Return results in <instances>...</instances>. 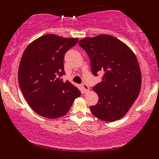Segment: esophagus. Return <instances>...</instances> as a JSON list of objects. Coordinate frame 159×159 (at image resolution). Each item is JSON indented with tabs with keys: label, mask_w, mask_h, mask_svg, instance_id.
<instances>
[{
	"label": "esophagus",
	"mask_w": 159,
	"mask_h": 159,
	"mask_svg": "<svg viewBox=\"0 0 159 159\" xmlns=\"http://www.w3.org/2000/svg\"><path fill=\"white\" fill-rule=\"evenodd\" d=\"M82 88H83L84 90L85 91V92H88L89 90H90V88H89V86L86 83H84V82H83V83L82 84Z\"/></svg>",
	"instance_id": "obj_1"
}]
</instances>
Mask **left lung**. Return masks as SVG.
<instances>
[{"label":"left lung","instance_id":"left-lung-1","mask_svg":"<svg viewBox=\"0 0 159 159\" xmlns=\"http://www.w3.org/2000/svg\"><path fill=\"white\" fill-rule=\"evenodd\" d=\"M88 53L94 76L102 81L93 88L99 100L90 109L101 120L111 122L127 114L141 88V71L135 55L125 43L108 34L87 38L79 42Z\"/></svg>","mask_w":159,"mask_h":159}]
</instances>
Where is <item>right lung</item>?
Here are the masks:
<instances>
[{
  "instance_id": "add662e5",
  "label": "right lung",
  "mask_w": 159,
  "mask_h": 159,
  "mask_svg": "<svg viewBox=\"0 0 159 159\" xmlns=\"http://www.w3.org/2000/svg\"><path fill=\"white\" fill-rule=\"evenodd\" d=\"M77 42V38L48 34L36 39L24 51L18 71L19 87L30 107L40 116L51 119L63 116L81 94L61 78L65 53Z\"/></svg>"
}]
</instances>
